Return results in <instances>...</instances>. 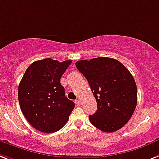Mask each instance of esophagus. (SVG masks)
<instances>
[{
  "label": "esophagus",
  "instance_id": "34e87169",
  "mask_svg": "<svg viewBox=\"0 0 159 159\" xmlns=\"http://www.w3.org/2000/svg\"><path fill=\"white\" fill-rule=\"evenodd\" d=\"M75 103L77 106H80L81 105V100L80 99H76L75 100Z\"/></svg>",
  "mask_w": 159,
  "mask_h": 159
}]
</instances>
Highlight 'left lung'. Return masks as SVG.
I'll return each instance as SVG.
<instances>
[{
	"instance_id": "8db88e82",
	"label": "left lung",
	"mask_w": 159,
	"mask_h": 159,
	"mask_svg": "<svg viewBox=\"0 0 159 159\" xmlns=\"http://www.w3.org/2000/svg\"><path fill=\"white\" fill-rule=\"evenodd\" d=\"M76 67L86 77L97 102L98 110L89 116L94 127L113 133L124 127L137 102L135 80L125 65L109 57L78 61Z\"/></svg>"
}]
</instances>
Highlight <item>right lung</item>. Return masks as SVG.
Wrapping results in <instances>:
<instances>
[{"mask_svg":"<svg viewBox=\"0 0 159 159\" xmlns=\"http://www.w3.org/2000/svg\"><path fill=\"white\" fill-rule=\"evenodd\" d=\"M71 63L51 58L34 61L20 82L18 95L22 112L39 131L55 133L69 120L75 104L65 96L61 77Z\"/></svg>","mask_w":159,"mask_h":159,"instance_id":"obj_1","label":"right lung"}]
</instances>
